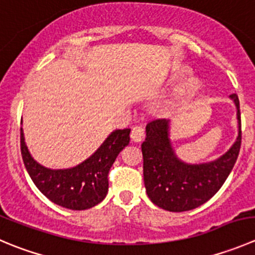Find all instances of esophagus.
I'll return each instance as SVG.
<instances>
[{
	"instance_id": "34e87169",
	"label": "esophagus",
	"mask_w": 255,
	"mask_h": 255,
	"mask_svg": "<svg viewBox=\"0 0 255 255\" xmlns=\"http://www.w3.org/2000/svg\"><path fill=\"white\" fill-rule=\"evenodd\" d=\"M144 129H143L142 126H135L133 127L132 132H130V138H132L133 142H142L144 139Z\"/></svg>"
}]
</instances>
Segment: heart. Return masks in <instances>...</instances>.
Segmentation results:
<instances>
[{"label": "heart", "mask_w": 255, "mask_h": 255, "mask_svg": "<svg viewBox=\"0 0 255 255\" xmlns=\"http://www.w3.org/2000/svg\"><path fill=\"white\" fill-rule=\"evenodd\" d=\"M180 78H182V73H175V75H173L172 78H170V85H175ZM198 81H197L196 78H189V80L184 81V82L178 87L177 92H175L174 95L173 103H174L175 106H178L187 102L189 98H192L196 95L197 91H198Z\"/></svg>", "instance_id": "b5f03b06"}]
</instances>
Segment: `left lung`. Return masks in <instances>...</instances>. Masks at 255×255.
Instances as JSON below:
<instances>
[{
    "label": "left lung",
    "instance_id": "left-lung-1",
    "mask_svg": "<svg viewBox=\"0 0 255 255\" xmlns=\"http://www.w3.org/2000/svg\"><path fill=\"white\" fill-rule=\"evenodd\" d=\"M237 108L238 135L224 154L206 163H187L178 158L170 142V120H155L145 126L142 143L145 192L159 208L185 212L202 206L221 189L238 158L242 143L239 100L229 96Z\"/></svg>",
    "mask_w": 255,
    "mask_h": 255
}]
</instances>
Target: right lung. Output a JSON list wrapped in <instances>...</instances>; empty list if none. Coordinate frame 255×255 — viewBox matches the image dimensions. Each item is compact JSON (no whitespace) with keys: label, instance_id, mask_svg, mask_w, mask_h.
<instances>
[{"label":"right lung","instance_id":"right-lung-1","mask_svg":"<svg viewBox=\"0 0 255 255\" xmlns=\"http://www.w3.org/2000/svg\"><path fill=\"white\" fill-rule=\"evenodd\" d=\"M129 128L111 132L91 157L66 169H51L39 164L29 153L21 128V154L24 167L43 196L57 206L72 211L92 208L108 192V173L121 150L129 143Z\"/></svg>","mask_w":255,"mask_h":255}]
</instances>
